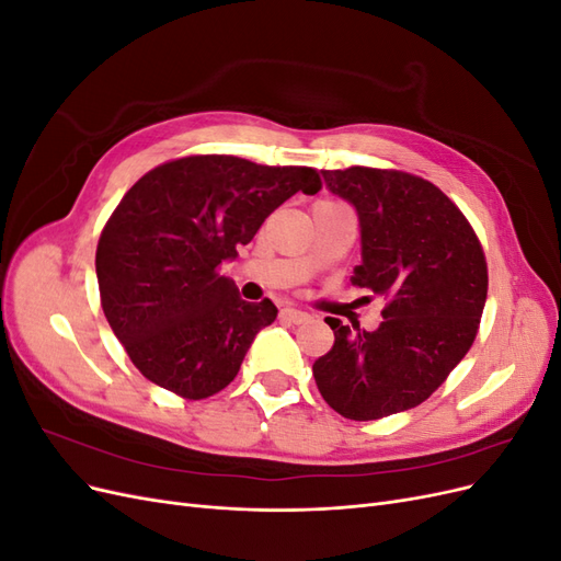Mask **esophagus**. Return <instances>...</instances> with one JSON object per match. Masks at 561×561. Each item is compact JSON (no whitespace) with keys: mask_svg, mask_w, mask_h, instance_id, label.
<instances>
[{"mask_svg":"<svg viewBox=\"0 0 561 561\" xmlns=\"http://www.w3.org/2000/svg\"><path fill=\"white\" fill-rule=\"evenodd\" d=\"M283 318H287L290 322H297V325H299V322H307L311 316L307 311L297 309V307H285L283 309Z\"/></svg>","mask_w":561,"mask_h":561,"instance_id":"obj_1","label":"esophagus"}]
</instances>
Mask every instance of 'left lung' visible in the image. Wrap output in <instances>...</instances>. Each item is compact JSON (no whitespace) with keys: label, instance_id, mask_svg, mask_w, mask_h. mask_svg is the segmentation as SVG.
<instances>
[{"label":"left lung","instance_id":"8db88e82","mask_svg":"<svg viewBox=\"0 0 561 561\" xmlns=\"http://www.w3.org/2000/svg\"><path fill=\"white\" fill-rule=\"evenodd\" d=\"M358 215L353 283L386 299L377 330L325 318L334 346L313 363L320 396L346 419L375 421L433 396L474 342L486 262L463 213L428 180L381 168L322 171Z\"/></svg>","mask_w":561,"mask_h":561}]
</instances>
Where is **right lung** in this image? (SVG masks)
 <instances>
[{
    "label": "right lung",
    "instance_id": "1",
    "mask_svg": "<svg viewBox=\"0 0 561 561\" xmlns=\"http://www.w3.org/2000/svg\"><path fill=\"white\" fill-rule=\"evenodd\" d=\"M297 192H320L313 168L225 154L168 161L130 186L100 233L95 274L110 328L142 377L186 400L233 381L278 309L241 299L217 268Z\"/></svg>",
    "mask_w": 561,
    "mask_h": 561
}]
</instances>
